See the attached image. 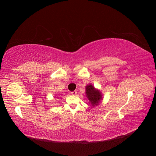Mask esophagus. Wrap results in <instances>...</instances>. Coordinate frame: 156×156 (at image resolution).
<instances>
[{"label": "esophagus", "mask_w": 156, "mask_h": 156, "mask_svg": "<svg viewBox=\"0 0 156 156\" xmlns=\"http://www.w3.org/2000/svg\"><path fill=\"white\" fill-rule=\"evenodd\" d=\"M71 94H72V95H73V96H75V95H77V91L76 90H74V91L71 92Z\"/></svg>", "instance_id": "esophagus-1"}]
</instances>
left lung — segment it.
<instances>
[{"instance_id": "1", "label": "left lung", "mask_w": 156, "mask_h": 156, "mask_svg": "<svg viewBox=\"0 0 156 156\" xmlns=\"http://www.w3.org/2000/svg\"><path fill=\"white\" fill-rule=\"evenodd\" d=\"M86 97L89 101V104L92 107L100 105L103 100V95L100 90L96 88L92 84H89L85 87Z\"/></svg>"}]
</instances>
